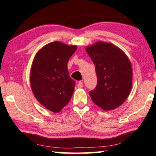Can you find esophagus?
<instances>
[{"label":"esophagus","mask_w":156,"mask_h":156,"mask_svg":"<svg viewBox=\"0 0 156 156\" xmlns=\"http://www.w3.org/2000/svg\"><path fill=\"white\" fill-rule=\"evenodd\" d=\"M83 87V82H82V81H80V82H78L77 84V87L78 88H82Z\"/></svg>","instance_id":"obj_1"}]
</instances>
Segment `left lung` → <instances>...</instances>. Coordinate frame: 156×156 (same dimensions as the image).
Instances as JSON below:
<instances>
[{
	"label": "left lung",
	"instance_id": "obj_1",
	"mask_svg": "<svg viewBox=\"0 0 156 156\" xmlns=\"http://www.w3.org/2000/svg\"><path fill=\"white\" fill-rule=\"evenodd\" d=\"M95 65L98 84L89 92L94 104L105 111L125 102L132 88V65L126 54L114 44L98 41L86 48Z\"/></svg>",
	"mask_w": 156,
	"mask_h": 156
}]
</instances>
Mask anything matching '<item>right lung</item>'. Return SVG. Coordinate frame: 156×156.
I'll return each mask as SVG.
<instances>
[{
  "label": "right lung",
  "mask_w": 156,
  "mask_h": 156,
  "mask_svg": "<svg viewBox=\"0 0 156 156\" xmlns=\"http://www.w3.org/2000/svg\"><path fill=\"white\" fill-rule=\"evenodd\" d=\"M76 46L54 41L43 46L32 63L30 83L38 102L57 113L69 102L75 82L69 75L67 63Z\"/></svg>",
  "instance_id": "add662e5"
}]
</instances>
